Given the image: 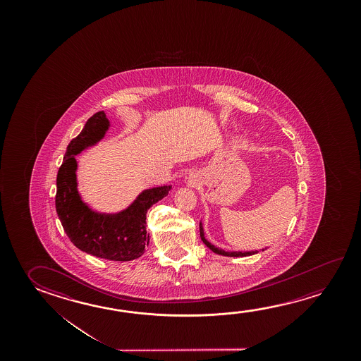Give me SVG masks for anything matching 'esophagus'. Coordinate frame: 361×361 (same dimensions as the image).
Wrapping results in <instances>:
<instances>
[{"instance_id": "esophagus-1", "label": "esophagus", "mask_w": 361, "mask_h": 361, "mask_svg": "<svg viewBox=\"0 0 361 361\" xmlns=\"http://www.w3.org/2000/svg\"><path fill=\"white\" fill-rule=\"evenodd\" d=\"M189 181L190 185H192V186H194V185H196V181H197V180H196V178H194V176H191V178H189Z\"/></svg>"}]
</instances>
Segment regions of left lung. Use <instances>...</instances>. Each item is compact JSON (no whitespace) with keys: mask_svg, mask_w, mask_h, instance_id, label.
<instances>
[{"mask_svg":"<svg viewBox=\"0 0 361 361\" xmlns=\"http://www.w3.org/2000/svg\"><path fill=\"white\" fill-rule=\"evenodd\" d=\"M200 237L201 240L205 243V245H207V248L212 249L214 253H216V255H226V257H245V255H255V253H257V252H244V253H242V252H231V253H229V252H224V250H221V249L215 248L213 244H210V243L207 242V239H205V237H204V231H202V226H201V223Z\"/></svg>","mask_w":361,"mask_h":361,"instance_id":"8db88e82","label":"left lung"}]
</instances>
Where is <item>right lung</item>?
I'll list each match as a JSON object with an SVG mask.
<instances>
[{
	"label": "right lung",
	"instance_id": "1",
	"mask_svg": "<svg viewBox=\"0 0 361 361\" xmlns=\"http://www.w3.org/2000/svg\"><path fill=\"white\" fill-rule=\"evenodd\" d=\"M108 126L104 112H97L88 119L83 130L71 140L56 176L55 207L66 235L77 248L104 259L126 262L145 253L149 242L146 214L154 202L169 194L171 186L145 190L128 209L116 215L90 210L78 194L74 154L98 142Z\"/></svg>",
	"mask_w": 361,
	"mask_h": 361
}]
</instances>
